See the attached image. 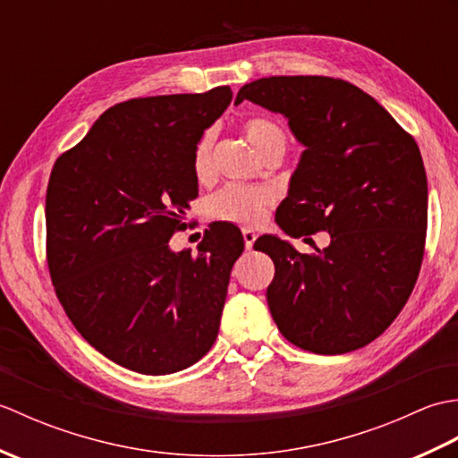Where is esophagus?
Returning <instances> with one entry per match:
<instances>
[{
    "instance_id": "34e87169",
    "label": "esophagus",
    "mask_w": 458,
    "mask_h": 458,
    "mask_svg": "<svg viewBox=\"0 0 458 458\" xmlns=\"http://www.w3.org/2000/svg\"><path fill=\"white\" fill-rule=\"evenodd\" d=\"M242 236H244V244H246V250H251L254 248V242L258 238V234L251 228H244L242 230Z\"/></svg>"
}]
</instances>
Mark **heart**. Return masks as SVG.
<instances>
[{
  "instance_id": "heart-1",
  "label": "heart",
  "mask_w": 458,
  "mask_h": 458,
  "mask_svg": "<svg viewBox=\"0 0 458 458\" xmlns=\"http://www.w3.org/2000/svg\"><path fill=\"white\" fill-rule=\"evenodd\" d=\"M244 133L248 141L254 145V149L264 155L269 149H284L285 151V131L279 128L276 122L267 118H250L244 122ZM212 149H214V133L204 131L197 145L192 149L191 167L194 179L199 182H207L212 177ZM276 200V194L266 187H242V184H230V187L218 191L208 200L210 216L226 222L240 224V226H258L264 222L271 204Z\"/></svg>"
}]
</instances>
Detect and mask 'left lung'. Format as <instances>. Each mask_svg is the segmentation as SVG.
<instances>
[{
  "instance_id": "obj_1",
  "label": "left lung",
  "mask_w": 458,
  "mask_h": 458,
  "mask_svg": "<svg viewBox=\"0 0 458 458\" xmlns=\"http://www.w3.org/2000/svg\"><path fill=\"white\" fill-rule=\"evenodd\" d=\"M284 114L305 151L276 222L291 238L325 230L330 244L301 254L256 240L274 259L267 305L289 343L315 354L362 348L394 323L420 276L427 174L415 140L358 86L328 76H269L236 102ZM254 246V248H256Z\"/></svg>"
}]
</instances>
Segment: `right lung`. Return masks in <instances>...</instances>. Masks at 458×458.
Returning a JSON list of instances; mask_svg holds the SVG:
<instances>
[{
  "label": "right lung",
  "mask_w": 458,
  "mask_h": 458,
  "mask_svg": "<svg viewBox=\"0 0 458 458\" xmlns=\"http://www.w3.org/2000/svg\"><path fill=\"white\" fill-rule=\"evenodd\" d=\"M230 102V86H218L115 104L51 171L47 261L56 297L86 343L133 372H179L218 336L244 251L240 228L212 224L197 256L169 240L199 194L194 145Z\"/></svg>",
  "instance_id": "1"
}]
</instances>
